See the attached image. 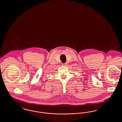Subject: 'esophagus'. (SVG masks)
Here are the masks:
<instances>
[{
    "label": "esophagus",
    "mask_w": 122,
    "mask_h": 122,
    "mask_svg": "<svg viewBox=\"0 0 122 122\" xmlns=\"http://www.w3.org/2000/svg\"><path fill=\"white\" fill-rule=\"evenodd\" d=\"M62 65L63 66H66L67 65V63H64V64H62Z\"/></svg>",
    "instance_id": "34e87169"
}]
</instances>
